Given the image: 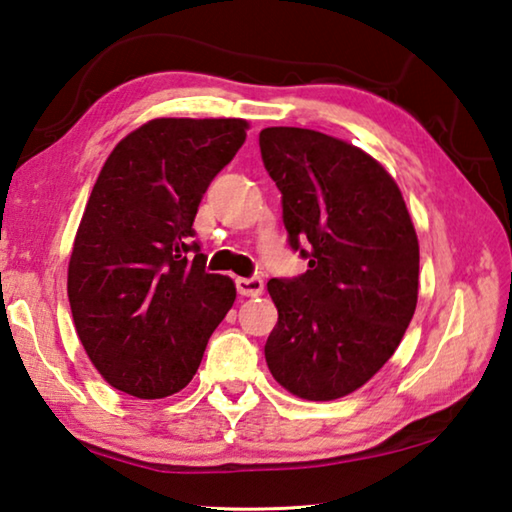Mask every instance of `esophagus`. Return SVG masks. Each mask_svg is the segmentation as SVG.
Returning <instances> with one entry per match:
<instances>
[{
  "label": "esophagus",
  "mask_w": 512,
  "mask_h": 512,
  "mask_svg": "<svg viewBox=\"0 0 512 512\" xmlns=\"http://www.w3.org/2000/svg\"><path fill=\"white\" fill-rule=\"evenodd\" d=\"M237 291L246 298H257L262 296L264 291V280L262 277H237Z\"/></svg>",
  "instance_id": "esophagus-1"
}]
</instances>
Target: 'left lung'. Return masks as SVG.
<instances>
[{
	"instance_id": "1",
	"label": "left lung",
	"mask_w": 512,
	"mask_h": 512,
	"mask_svg": "<svg viewBox=\"0 0 512 512\" xmlns=\"http://www.w3.org/2000/svg\"><path fill=\"white\" fill-rule=\"evenodd\" d=\"M307 273L273 277L271 375L302 400L357 391L393 357L418 302L420 248L395 180L368 153L309 128L259 133Z\"/></svg>"
}]
</instances>
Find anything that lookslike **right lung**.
I'll return each instance as SVG.
<instances>
[{"mask_svg": "<svg viewBox=\"0 0 512 512\" xmlns=\"http://www.w3.org/2000/svg\"><path fill=\"white\" fill-rule=\"evenodd\" d=\"M244 119H153L103 164L74 239L67 296L101 377L140 400L185 388L237 298L194 241L201 198L246 142Z\"/></svg>", "mask_w": 512, "mask_h": 512, "instance_id": "add662e5", "label": "right lung"}]
</instances>
